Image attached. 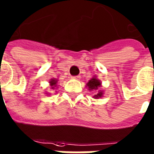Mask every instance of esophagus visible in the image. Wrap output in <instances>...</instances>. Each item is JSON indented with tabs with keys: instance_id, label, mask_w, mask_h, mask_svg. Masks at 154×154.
Wrapping results in <instances>:
<instances>
[{
	"instance_id": "obj_1",
	"label": "esophagus",
	"mask_w": 154,
	"mask_h": 154,
	"mask_svg": "<svg viewBox=\"0 0 154 154\" xmlns=\"http://www.w3.org/2000/svg\"><path fill=\"white\" fill-rule=\"evenodd\" d=\"M73 79H76V80H80V79H81V77H80V76H75V77H73Z\"/></svg>"
}]
</instances>
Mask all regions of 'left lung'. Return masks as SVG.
I'll return each mask as SVG.
<instances>
[{
  "label": "left lung",
  "instance_id": "left-lung-1",
  "mask_svg": "<svg viewBox=\"0 0 154 154\" xmlns=\"http://www.w3.org/2000/svg\"><path fill=\"white\" fill-rule=\"evenodd\" d=\"M101 86V82L99 81V79L96 77H94L92 79H90L88 82L87 83V87L88 88L89 90H97L99 87ZM103 93L102 91H99L94 96V99H99V98H102L103 97Z\"/></svg>",
  "mask_w": 154,
  "mask_h": 154
}]
</instances>
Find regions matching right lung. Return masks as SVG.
<instances>
[{
    "mask_svg": "<svg viewBox=\"0 0 154 154\" xmlns=\"http://www.w3.org/2000/svg\"><path fill=\"white\" fill-rule=\"evenodd\" d=\"M56 83H57V80H56V79H54V78L51 79V81H50V84H51V88H52V89H54L55 87H56V85H57Z\"/></svg>",
    "mask_w": 154,
    "mask_h": 154,
    "instance_id": "right-lung-1",
    "label": "right lung"
}]
</instances>
